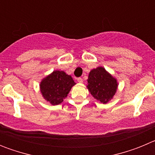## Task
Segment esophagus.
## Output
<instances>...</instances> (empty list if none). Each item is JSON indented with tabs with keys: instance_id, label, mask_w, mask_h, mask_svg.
<instances>
[{
	"instance_id": "esophagus-1",
	"label": "esophagus",
	"mask_w": 155,
	"mask_h": 155,
	"mask_svg": "<svg viewBox=\"0 0 155 155\" xmlns=\"http://www.w3.org/2000/svg\"><path fill=\"white\" fill-rule=\"evenodd\" d=\"M78 81L79 83H82V82H83V79L81 78H78Z\"/></svg>"
}]
</instances>
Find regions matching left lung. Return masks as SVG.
<instances>
[{
	"label": "left lung",
	"mask_w": 155,
	"mask_h": 155,
	"mask_svg": "<svg viewBox=\"0 0 155 155\" xmlns=\"http://www.w3.org/2000/svg\"><path fill=\"white\" fill-rule=\"evenodd\" d=\"M118 82L102 67L90 71L87 87L93 97L100 102L106 104L115 95Z\"/></svg>",
	"instance_id": "obj_1"
}]
</instances>
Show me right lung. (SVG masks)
<instances>
[{
    "label": "right lung",
    "instance_id": "add662e5",
    "mask_svg": "<svg viewBox=\"0 0 155 155\" xmlns=\"http://www.w3.org/2000/svg\"><path fill=\"white\" fill-rule=\"evenodd\" d=\"M76 84L71 75L63 71H54L40 82L39 87L45 99L55 105L61 104Z\"/></svg>",
    "mask_w": 155,
    "mask_h": 155
}]
</instances>
